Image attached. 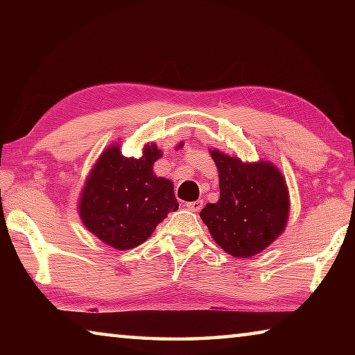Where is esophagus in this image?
Here are the masks:
<instances>
[{
	"label": "esophagus",
	"instance_id": "obj_1",
	"mask_svg": "<svg viewBox=\"0 0 355 355\" xmlns=\"http://www.w3.org/2000/svg\"><path fill=\"white\" fill-rule=\"evenodd\" d=\"M202 207H203V200H196V202L186 203V208L191 209V211H200Z\"/></svg>",
	"mask_w": 355,
	"mask_h": 355
}]
</instances>
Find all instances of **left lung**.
Wrapping results in <instances>:
<instances>
[{
	"label": "left lung",
	"instance_id": "1",
	"mask_svg": "<svg viewBox=\"0 0 355 355\" xmlns=\"http://www.w3.org/2000/svg\"><path fill=\"white\" fill-rule=\"evenodd\" d=\"M209 153L219 172L220 196L202 209V220L227 254H260L285 230L290 213L285 178L269 161L243 163L216 148Z\"/></svg>",
	"mask_w": 355,
	"mask_h": 355
}]
</instances>
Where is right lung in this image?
<instances>
[{
  "mask_svg": "<svg viewBox=\"0 0 355 355\" xmlns=\"http://www.w3.org/2000/svg\"><path fill=\"white\" fill-rule=\"evenodd\" d=\"M163 153L156 144L141 158H127L117 144L107 147L84 184L78 209L83 224L105 244L128 250L142 244L178 202L173 183L153 173Z\"/></svg>",
  "mask_w": 355,
  "mask_h": 355,
  "instance_id": "1",
  "label": "right lung"
}]
</instances>
